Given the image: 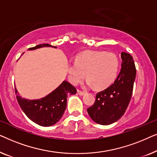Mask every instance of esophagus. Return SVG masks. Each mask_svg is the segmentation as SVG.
<instances>
[{
    "instance_id": "obj_1",
    "label": "esophagus",
    "mask_w": 157,
    "mask_h": 157,
    "mask_svg": "<svg viewBox=\"0 0 157 157\" xmlns=\"http://www.w3.org/2000/svg\"><path fill=\"white\" fill-rule=\"evenodd\" d=\"M77 92H78V94L80 96H83V95H84V94H85L84 91H81V90H78V89L77 90Z\"/></svg>"
}]
</instances>
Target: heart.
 <instances>
[{
  "label": "heart",
  "instance_id": "1",
  "mask_svg": "<svg viewBox=\"0 0 157 157\" xmlns=\"http://www.w3.org/2000/svg\"><path fill=\"white\" fill-rule=\"evenodd\" d=\"M119 67V61L115 53L86 51L77 56L76 61L68 63V78L76 85L84 78L86 74L88 85L102 89L114 81Z\"/></svg>",
  "mask_w": 157,
  "mask_h": 157
}]
</instances>
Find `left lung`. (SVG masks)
<instances>
[{
	"instance_id": "obj_1",
	"label": "left lung",
	"mask_w": 157,
	"mask_h": 157,
	"mask_svg": "<svg viewBox=\"0 0 157 157\" xmlns=\"http://www.w3.org/2000/svg\"><path fill=\"white\" fill-rule=\"evenodd\" d=\"M121 68L113 83L96 94L94 105L87 109L91 119L101 125L117 121L125 113L132 98L136 67L129 53H121Z\"/></svg>"
}]
</instances>
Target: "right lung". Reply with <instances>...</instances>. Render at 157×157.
<instances>
[{
    "label": "right lung",
    "mask_w": 157,
    "mask_h": 157,
    "mask_svg": "<svg viewBox=\"0 0 157 157\" xmlns=\"http://www.w3.org/2000/svg\"><path fill=\"white\" fill-rule=\"evenodd\" d=\"M51 46L48 44H40L29 50ZM15 91L16 94L18 93L16 89ZM76 93V88L68 81H63L54 91L40 99H26L18 94L16 95V98L21 108L29 119L41 126H50L56 124L63 117L67 105L68 95Z\"/></svg>",
    "instance_id": "obj_1"
}]
</instances>
